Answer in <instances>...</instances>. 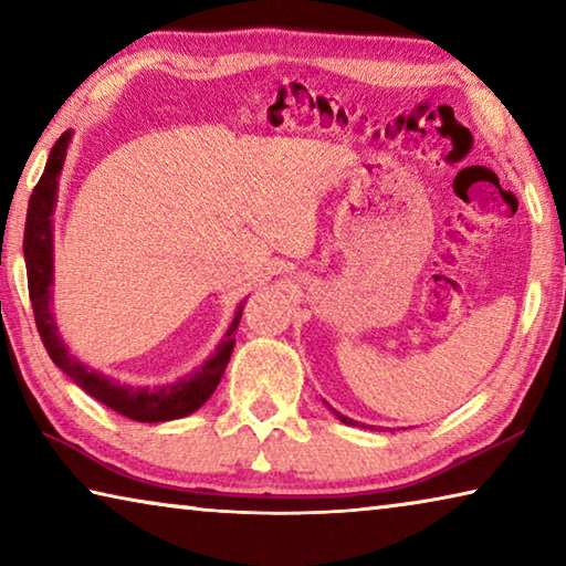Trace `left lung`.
Listing matches in <instances>:
<instances>
[{
	"mask_svg": "<svg viewBox=\"0 0 566 566\" xmlns=\"http://www.w3.org/2000/svg\"><path fill=\"white\" fill-rule=\"evenodd\" d=\"M334 415H337L342 421H344V424H357V421H352L349 417H344V415H339V411H334Z\"/></svg>",
	"mask_w": 566,
	"mask_h": 566,
	"instance_id": "8db88e82",
	"label": "left lung"
}]
</instances>
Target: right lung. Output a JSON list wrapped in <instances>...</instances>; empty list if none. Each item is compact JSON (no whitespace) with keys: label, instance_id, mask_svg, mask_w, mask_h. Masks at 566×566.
Segmentation results:
<instances>
[{"label":"right lung","instance_id":"obj_1","mask_svg":"<svg viewBox=\"0 0 566 566\" xmlns=\"http://www.w3.org/2000/svg\"><path fill=\"white\" fill-rule=\"evenodd\" d=\"M72 132H64L60 139L54 142L46 159L44 175L36 181V187L30 197V209H27V224H24V262H27V282H30V300L36 319V332L44 342V349L50 354L52 361L60 367L66 377L74 379L87 395H92L102 405L117 411L122 417H129L134 421H171L181 419L197 411L205 401L212 397L219 379H222L229 357L234 349V332L242 319L244 304L237 306V314L224 339L219 342L212 357H209L202 367H197L191 375L181 377L177 381L159 387H134L122 385V381L112 379L102 371H94L87 364L70 354L66 344L62 342L60 332H56L54 314L50 310L52 304V280H54V242H52V214L56 202V177L64 167L66 147H70Z\"/></svg>","mask_w":566,"mask_h":566}]
</instances>
